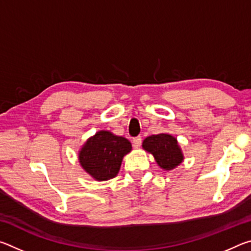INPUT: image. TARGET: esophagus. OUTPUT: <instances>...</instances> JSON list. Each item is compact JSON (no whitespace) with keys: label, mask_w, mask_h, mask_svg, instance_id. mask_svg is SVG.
<instances>
[{"label":"esophagus","mask_w":251,"mask_h":251,"mask_svg":"<svg viewBox=\"0 0 251 251\" xmlns=\"http://www.w3.org/2000/svg\"><path fill=\"white\" fill-rule=\"evenodd\" d=\"M142 141H143V139H142V137H141V136H137V137H135V138L133 139L134 146H135L136 148H137V147H139V146H141V145H142Z\"/></svg>","instance_id":"esophagus-1"}]
</instances>
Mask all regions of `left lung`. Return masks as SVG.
I'll use <instances>...</instances> for the list:
<instances>
[{
	"label": "left lung",
	"instance_id": "left-lung-1",
	"mask_svg": "<svg viewBox=\"0 0 251 251\" xmlns=\"http://www.w3.org/2000/svg\"><path fill=\"white\" fill-rule=\"evenodd\" d=\"M144 150L154 155L157 164L163 169L171 171L182 161V154L177 139L168 134L151 135L143 142Z\"/></svg>",
	"mask_w": 251,
	"mask_h": 251
}]
</instances>
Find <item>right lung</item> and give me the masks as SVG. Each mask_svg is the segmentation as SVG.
<instances>
[{
	"instance_id": "obj_1",
	"label": "right lung",
	"mask_w": 251,
	"mask_h": 251,
	"mask_svg": "<svg viewBox=\"0 0 251 251\" xmlns=\"http://www.w3.org/2000/svg\"><path fill=\"white\" fill-rule=\"evenodd\" d=\"M130 150L131 145L126 138L100 130L82 148L79 163L95 179L108 180L117 175L123 157Z\"/></svg>"
}]
</instances>
